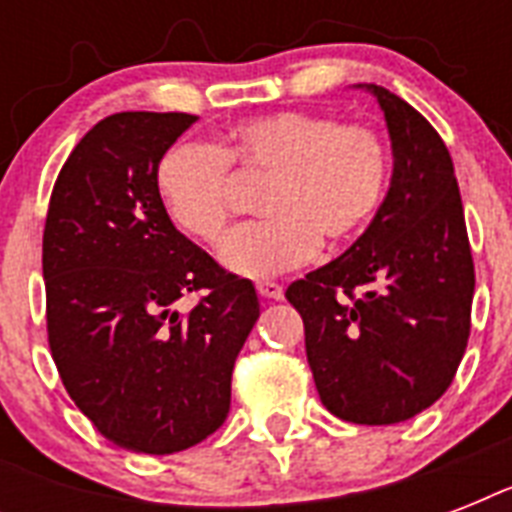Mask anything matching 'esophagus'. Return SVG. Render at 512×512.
I'll return each mask as SVG.
<instances>
[{"mask_svg": "<svg viewBox=\"0 0 512 512\" xmlns=\"http://www.w3.org/2000/svg\"><path fill=\"white\" fill-rule=\"evenodd\" d=\"M257 295L265 300H281L284 297V287L279 281H257Z\"/></svg>", "mask_w": 512, "mask_h": 512, "instance_id": "34e87169", "label": "esophagus"}]
</instances>
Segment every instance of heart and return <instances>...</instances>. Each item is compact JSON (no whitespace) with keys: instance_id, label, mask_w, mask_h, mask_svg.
Segmentation results:
<instances>
[{"instance_id":"obj_1","label":"heart","mask_w":512,"mask_h":512,"mask_svg":"<svg viewBox=\"0 0 512 512\" xmlns=\"http://www.w3.org/2000/svg\"><path fill=\"white\" fill-rule=\"evenodd\" d=\"M268 175L265 220L236 228L220 260L244 279H268L308 263L319 244H342L380 212L390 154L372 124L319 111H276L233 124L217 146L175 143L159 156L156 196L183 233L223 239L231 220V170Z\"/></svg>"}]
</instances>
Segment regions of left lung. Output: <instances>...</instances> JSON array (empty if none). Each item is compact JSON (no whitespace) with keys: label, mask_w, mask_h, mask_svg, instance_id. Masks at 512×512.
<instances>
[{"label":"left lung","mask_w":512,"mask_h":512,"mask_svg":"<svg viewBox=\"0 0 512 512\" xmlns=\"http://www.w3.org/2000/svg\"><path fill=\"white\" fill-rule=\"evenodd\" d=\"M393 177L356 244L289 284L321 404L345 422L396 425L452 385L470 337L476 271L449 148L377 84Z\"/></svg>","instance_id":"left-lung-1"}]
</instances>
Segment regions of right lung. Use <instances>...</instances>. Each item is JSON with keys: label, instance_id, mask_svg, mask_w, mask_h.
Wrapping results in <instances>:
<instances>
[{"label": "right lung", "instance_id": "obj_1", "mask_svg": "<svg viewBox=\"0 0 512 512\" xmlns=\"http://www.w3.org/2000/svg\"><path fill=\"white\" fill-rule=\"evenodd\" d=\"M193 122L106 116L63 164L44 223L52 361L84 417L140 454L183 452L223 425L260 316L252 281L185 239L156 196V162ZM185 294L200 300L183 314Z\"/></svg>", "mask_w": 512, "mask_h": 512}]
</instances>
